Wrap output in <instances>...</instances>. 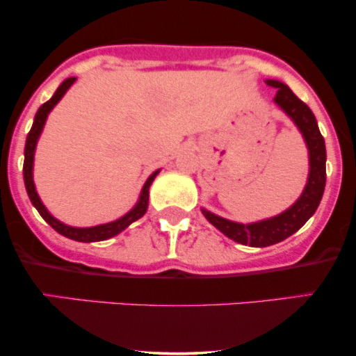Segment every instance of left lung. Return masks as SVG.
Returning a JSON list of instances; mask_svg holds the SVG:
<instances>
[{
    "label": "left lung",
    "instance_id": "1",
    "mask_svg": "<svg viewBox=\"0 0 356 356\" xmlns=\"http://www.w3.org/2000/svg\"><path fill=\"white\" fill-rule=\"evenodd\" d=\"M266 83L269 87L276 88L275 104L284 110L286 115L291 117L300 132L303 134L306 147H308L309 174L303 194L289 209L275 216V218L257 220L252 224L234 222V220L219 218L207 209H201L204 218L209 220L212 226L218 227L222 234H226L236 243L252 248L271 246V244L281 243V241L295 234L318 209L326 184L325 138L318 129L313 112L305 102L298 99L288 85L277 80H266Z\"/></svg>",
    "mask_w": 356,
    "mask_h": 356
}]
</instances>
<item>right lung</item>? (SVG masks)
<instances>
[{
	"label": "right lung",
	"mask_w": 356,
	"mask_h": 356,
	"mask_svg": "<svg viewBox=\"0 0 356 356\" xmlns=\"http://www.w3.org/2000/svg\"><path fill=\"white\" fill-rule=\"evenodd\" d=\"M75 80H76L75 76L65 80L63 83L56 88V92L53 93L51 99L48 102H44L42 107L38 108V112H36L33 127H31L30 134H28L26 145H24L23 179H24V187H26L28 197H30L31 204H33V206L36 207V211L40 212V216H42V218L47 220L48 224H50L53 229H55L56 232H60L61 236H65V238H68V239L80 241V243H95V241H105L108 238H113V236H117L118 232H122L125 227H129L130 224L136 222L137 219H140L142 216L145 214L147 207H149V187L155 179V175L159 174V170H155V172L150 175L149 179H147L144 187H142L140 197H138L136 207H134L132 211L127 212L125 216H122L120 219L112 220V222H107V224H99V226H93V227H72V226H67V224L60 222L58 219L53 218L50 212L47 211V207L43 206V202L40 201L38 192H36V189H35V182H33L35 149H36V142H38L40 134H42V130H43L44 122H47L48 113H50L51 108L58 104V102L61 100V97L67 93V90L72 87L73 81Z\"/></svg>",
	"instance_id": "obj_1"
}]
</instances>
